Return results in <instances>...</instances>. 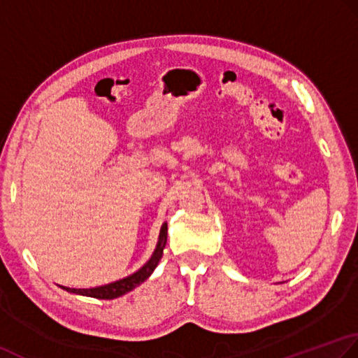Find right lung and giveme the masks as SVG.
Masks as SVG:
<instances>
[{"mask_svg":"<svg viewBox=\"0 0 358 358\" xmlns=\"http://www.w3.org/2000/svg\"><path fill=\"white\" fill-rule=\"evenodd\" d=\"M166 224L162 225L160 229V235H159V243L156 245V250L152 253V257L150 258V261L145 264L142 268L133 275L127 276V278L119 280L111 284H106V286H100V287H94V289H71V287H64L62 286L64 290L71 292V294H78V295H86V296H92V298H99V300H113V298H117L128 294L129 290H133L134 287H137L138 284H142L145 280L155 271L159 259L162 258L164 255V249L166 244Z\"/></svg>","mask_w":358,"mask_h":358,"instance_id":"right-lung-1","label":"right lung"}]
</instances>
